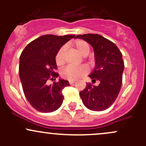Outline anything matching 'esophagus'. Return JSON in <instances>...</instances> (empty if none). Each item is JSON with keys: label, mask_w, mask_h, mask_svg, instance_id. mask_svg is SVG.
Masks as SVG:
<instances>
[{"label": "esophagus", "mask_w": 146, "mask_h": 146, "mask_svg": "<svg viewBox=\"0 0 146 146\" xmlns=\"http://www.w3.org/2000/svg\"><path fill=\"white\" fill-rule=\"evenodd\" d=\"M75 82H76L75 80H69V84H70V85H73V84H74Z\"/></svg>", "instance_id": "34e87169"}]
</instances>
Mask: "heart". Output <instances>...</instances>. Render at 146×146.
I'll use <instances>...</instances> for the list:
<instances>
[{
  "label": "heart",
  "instance_id": "1",
  "mask_svg": "<svg viewBox=\"0 0 146 146\" xmlns=\"http://www.w3.org/2000/svg\"><path fill=\"white\" fill-rule=\"evenodd\" d=\"M73 45L78 51L84 56L90 52V45L88 42L82 39H77L73 42ZM65 46L61 47L57 52L55 57V61L57 66H60L65 63ZM88 73V67L85 66H68L61 70V76L69 80H76L85 76Z\"/></svg>",
  "mask_w": 146,
  "mask_h": 146
}]
</instances>
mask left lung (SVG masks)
<instances>
[{
  "label": "left lung",
  "instance_id": "left-lung-1",
  "mask_svg": "<svg viewBox=\"0 0 146 146\" xmlns=\"http://www.w3.org/2000/svg\"><path fill=\"white\" fill-rule=\"evenodd\" d=\"M93 47L95 67L89 77L92 83L99 80L98 86L87 83L80 92L84 105L92 111H104L108 109L118 97L122 84L124 63L122 54L114 43L98 34L77 35Z\"/></svg>",
  "mask_w": 146,
  "mask_h": 146
}]
</instances>
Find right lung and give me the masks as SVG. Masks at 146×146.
<instances>
[{"label":"right lung","mask_w":146,"mask_h":146,"mask_svg":"<svg viewBox=\"0 0 146 146\" xmlns=\"http://www.w3.org/2000/svg\"><path fill=\"white\" fill-rule=\"evenodd\" d=\"M75 35H46L28 44L20 57L19 73L23 92L32 107L41 112L58 110L64 100L62 90L68 86V80H55L57 66L55 57L63 45Z\"/></svg>","instance_id":"1"}]
</instances>
